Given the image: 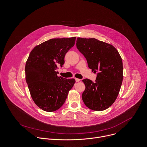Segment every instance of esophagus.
I'll return each instance as SVG.
<instances>
[{
	"label": "esophagus",
	"mask_w": 147,
	"mask_h": 147,
	"mask_svg": "<svg viewBox=\"0 0 147 147\" xmlns=\"http://www.w3.org/2000/svg\"><path fill=\"white\" fill-rule=\"evenodd\" d=\"M75 80H76V82H79V81H80V79L77 78H75Z\"/></svg>",
	"instance_id": "1"
}]
</instances>
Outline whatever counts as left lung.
I'll use <instances>...</instances> for the list:
<instances>
[{
  "mask_svg": "<svg viewBox=\"0 0 147 147\" xmlns=\"http://www.w3.org/2000/svg\"><path fill=\"white\" fill-rule=\"evenodd\" d=\"M77 48L86 58L88 67L96 73L95 82L84 79L86 89L82 100L89 109L102 111L116 100L123 81V62L117 50L112 45L95 38H77Z\"/></svg>",
  "mask_w": 147,
  "mask_h": 147,
  "instance_id": "1",
  "label": "left lung"
}]
</instances>
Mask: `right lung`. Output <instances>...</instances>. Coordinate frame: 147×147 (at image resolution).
Instances as JSON below:
<instances>
[{"mask_svg":"<svg viewBox=\"0 0 147 147\" xmlns=\"http://www.w3.org/2000/svg\"><path fill=\"white\" fill-rule=\"evenodd\" d=\"M76 37L53 38L31 51L26 61V81L34 103L42 110L54 112L64 104L74 78L58 77L56 70L65 63V56L75 44Z\"/></svg>","mask_w":147,"mask_h":147,"instance_id":"add662e5","label":"right lung"}]
</instances>
